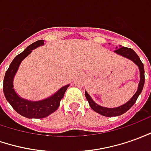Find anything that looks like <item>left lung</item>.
<instances>
[{
  "label": "left lung",
  "mask_w": 151,
  "mask_h": 151,
  "mask_svg": "<svg viewBox=\"0 0 151 151\" xmlns=\"http://www.w3.org/2000/svg\"><path fill=\"white\" fill-rule=\"evenodd\" d=\"M116 53L122 55V57L128 58L130 60H132L134 63H136L137 65H138L139 70H140V75H141V80H140V83L138 86V89L136 93L133 95V97L130 99L127 103H126L125 104L117 107V108H114V109H109V108H104V107H101V106L98 105L96 103L93 101V99L90 98L89 93L86 91V97L87 100L89 102V104L90 108L93 109V111H95L96 113L101 114L103 116L105 117H116V116H119L123 113H125L127 111H128L137 101V98L140 95V93L142 91L143 86L145 84V70H144V65L141 62V59L138 57L132 48L129 47H121L119 48H117L114 51Z\"/></svg>",
  "instance_id": "1"
}]
</instances>
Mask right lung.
Segmentation results:
<instances>
[{"label":"right lung","mask_w":151,"mask_h":151,"mask_svg":"<svg viewBox=\"0 0 151 151\" xmlns=\"http://www.w3.org/2000/svg\"><path fill=\"white\" fill-rule=\"evenodd\" d=\"M43 40H38L29 46L21 53L17 55L10 63L4 77L3 91L6 100L10 103V105L17 113L28 118H43L54 113L59 108L60 102L65 94V90L69 87V85L65 86L52 96L37 102L24 99L19 97L17 93H15L13 89V79L20 62L32 52V50L39 46L43 45Z\"/></svg>","instance_id":"add662e5"}]
</instances>
